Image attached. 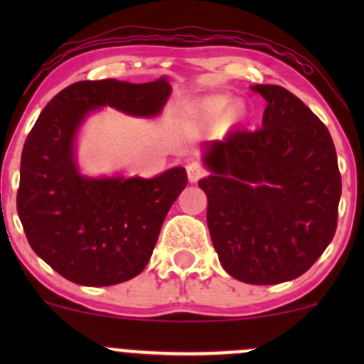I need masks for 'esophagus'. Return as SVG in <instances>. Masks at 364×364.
<instances>
[{
    "instance_id": "34e87169",
    "label": "esophagus",
    "mask_w": 364,
    "mask_h": 364,
    "mask_svg": "<svg viewBox=\"0 0 364 364\" xmlns=\"http://www.w3.org/2000/svg\"><path fill=\"white\" fill-rule=\"evenodd\" d=\"M186 173H188V179H190L191 183H196L198 179L207 176V169L203 168L200 162H190V164L186 166Z\"/></svg>"
}]
</instances>
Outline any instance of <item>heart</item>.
<instances>
[{"mask_svg": "<svg viewBox=\"0 0 364 364\" xmlns=\"http://www.w3.org/2000/svg\"><path fill=\"white\" fill-rule=\"evenodd\" d=\"M225 106H228V99H225V97H212L205 102V109L208 112H214V114H219V112H223L225 109ZM231 112H232V114H240L241 107L235 106V107H232Z\"/></svg>", "mask_w": 364, "mask_h": 364, "instance_id": "b5f03b06", "label": "heart"}]
</instances>
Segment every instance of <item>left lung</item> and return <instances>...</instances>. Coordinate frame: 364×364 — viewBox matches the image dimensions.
I'll list each match as a JSON object with an SVG mask.
<instances>
[{"label":"left lung","instance_id":"8db88e82","mask_svg":"<svg viewBox=\"0 0 364 364\" xmlns=\"http://www.w3.org/2000/svg\"><path fill=\"white\" fill-rule=\"evenodd\" d=\"M267 101L262 128L205 144L207 224L224 270L257 286L299 277L337 229L342 183L327 127L279 85H255Z\"/></svg>","mask_w":364,"mask_h":364}]
</instances>
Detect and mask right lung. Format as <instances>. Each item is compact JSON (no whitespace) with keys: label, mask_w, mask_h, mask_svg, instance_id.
<instances>
[{"label":"right lung","mask_w":364,"mask_h":364,"mask_svg":"<svg viewBox=\"0 0 364 364\" xmlns=\"http://www.w3.org/2000/svg\"><path fill=\"white\" fill-rule=\"evenodd\" d=\"M169 94L164 77L149 83L77 82L54 95L28 133L16 210L32 250L68 281L102 287L139 275L188 183L185 168L152 179L82 176L75 162L78 128L104 106L152 118Z\"/></svg>","instance_id":"add662e5"}]
</instances>
